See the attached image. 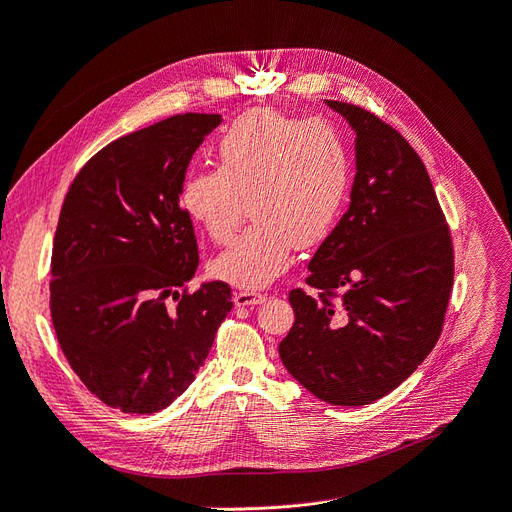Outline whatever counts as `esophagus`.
Segmentation results:
<instances>
[{
    "instance_id": "34e87169",
    "label": "esophagus",
    "mask_w": 512,
    "mask_h": 512,
    "mask_svg": "<svg viewBox=\"0 0 512 512\" xmlns=\"http://www.w3.org/2000/svg\"><path fill=\"white\" fill-rule=\"evenodd\" d=\"M263 301H266V295H261L257 291H238L234 295L236 306H255V304H263Z\"/></svg>"
}]
</instances>
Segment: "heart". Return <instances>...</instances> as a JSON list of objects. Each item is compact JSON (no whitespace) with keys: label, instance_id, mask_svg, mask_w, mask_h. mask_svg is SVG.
I'll return each instance as SVG.
<instances>
[{"label":"heart","instance_id":"obj_1","mask_svg":"<svg viewBox=\"0 0 512 512\" xmlns=\"http://www.w3.org/2000/svg\"><path fill=\"white\" fill-rule=\"evenodd\" d=\"M217 168L189 170L179 202L215 242H227L244 211L253 219L215 261L213 274L242 289L266 287L289 268L293 246L310 251L337 227L352 164L342 135L325 120L253 109L223 130Z\"/></svg>","mask_w":512,"mask_h":512}]
</instances>
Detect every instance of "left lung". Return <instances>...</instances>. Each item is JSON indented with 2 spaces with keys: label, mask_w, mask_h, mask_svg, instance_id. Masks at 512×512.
<instances>
[{
  "label": "left lung",
  "mask_w": 512,
  "mask_h": 512,
  "mask_svg": "<svg viewBox=\"0 0 512 512\" xmlns=\"http://www.w3.org/2000/svg\"><path fill=\"white\" fill-rule=\"evenodd\" d=\"M356 132L350 208L293 289L295 323L278 352L320 401L361 407L401 386L439 342L453 244L428 170L375 113L327 101Z\"/></svg>",
  "instance_id": "8db88e82"
}]
</instances>
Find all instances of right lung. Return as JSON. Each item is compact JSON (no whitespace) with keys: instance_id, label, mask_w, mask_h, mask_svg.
Wrapping results in <instances>:
<instances>
[{"instance_id":"1","label":"right lung","mask_w":512,"mask_h":512,"mask_svg":"<svg viewBox=\"0 0 512 512\" xmlns=\"http://www.w3.org/2000/svg\"><path fill=\"white\" fill-rule=\"evenodd\" d=\"M219 122L179 113L130 132L67 189L52 244V327L82 384L124 413L173 403L234 306L219 280L187 291L198 244L179 202L189 160Z\"/></svg>"}]
</instances>
